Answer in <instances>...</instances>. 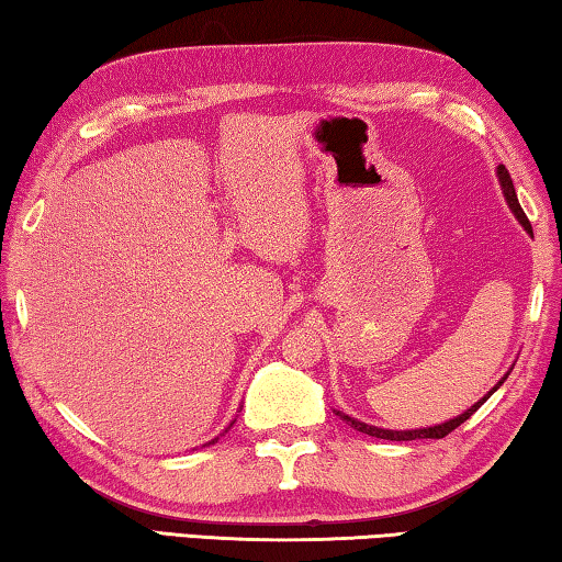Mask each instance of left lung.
Returning a JSON list of instances; mask_svg holds the SVG:
<instances>
[{
	"label": "left lung",
	"mask_w": 562,
	"mask_h": 562,
	"mask_svg": "<svg viewBox=\"0 0 562 562\" xmlns=\"http://www.w3.org/2000/svg\"><path fill=\"white\" fill-rule=\"evenodd\" d=\"M498 181H502V189H504V196H506V201H508V206H512V211L516 213V218L521 221V226L530 233V236H533V228H530V221H528V216L524 213V209H521V203H518V199H516V189H514V181H512V175H508V169L504 167V165H498ZM508 375V373H506ZM506 375H504V381H506ZM504 381H498V385H502ZM496 385V387H498ZM494 387V391H496ZM492 391V393H494ZM492 393L488 395H484L482 401H479L476 405H472L469 407L467 413H462L459 417H454V420H450V423H442V425H435V427H423V430H383V427H373V425H366V423H359V420H353V417H349V415H341L346 423H349L353 430H359V432H366V435H371V437H381V440H391V442H407V440H442V437H447L450 435L452 430H457L459 425L462 423H467L469 417H472L479 407H482L488 397H492Z\"/></svg>",
	"instance_id": "left-lung-1"
}]
</instances>
